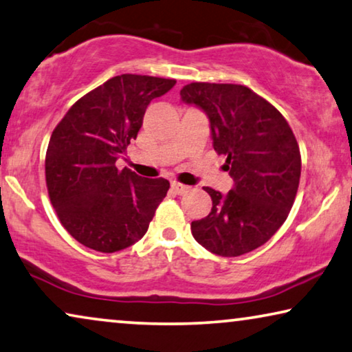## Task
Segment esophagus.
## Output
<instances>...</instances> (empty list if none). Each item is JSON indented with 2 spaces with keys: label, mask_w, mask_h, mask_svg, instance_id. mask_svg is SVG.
<instances>
[{
  "label": "esophagus",
  "mask_w": 352,
  "mask_h": 352,
  "mask_svg": "<svg viewBox=\"0 0 352 352\" xmlns=\"http://www.w3.org/2000/svg\"><path fill=\"white\" fill-rule=\"evenodd\" d=\"M171 188L175 190V193H177V195H184V193L190 190V187L186 184H181V182H176V181L171 182Z\"/></svg>",
  "instance_id": "obj_1"
}]
</instances>
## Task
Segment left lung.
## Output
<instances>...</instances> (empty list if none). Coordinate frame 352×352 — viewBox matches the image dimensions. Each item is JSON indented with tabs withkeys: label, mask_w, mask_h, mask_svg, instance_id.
I'll list each match as a JSON object with an SVG mask.
<instances>
[{
	"label": "left lung",
	"mask_w": 352,
	"mask_h": 352,
	"mask_svg": "<svg viewBox=\"0 0 352 352\" xmlns=\"http://www.w3.org/2000/svg\"><path fill=\"white\" fill-rule=\"evenodd\" d=\"M181 100L210 119L212 147L227 157L233 177L226 193L205 187L211 212L190 226L203 248L238 257L262 246L287 219L300 182L297 140L283 114L251 89L236 84L192 82Z\"/></svg>",
	"instance_id": "8db88e82"
}]
</instances>
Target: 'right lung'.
<instances>
[{
	"label": "right lung",
	"mask_w": 352,
	"mask_h": 352,
	"mask_svg": "<svg viewBox=\"0 0 352 352\" xmlns=\"http://www.w3.org/2000/svg\"><path fill=\"white\" fill-rule=\"evenodd\" d=\"M175 79L120 74L89 91L55 126L45 182L62 226L85 248L116 252L144 236L170 182L146 179L116 162L136 140L154 98Z\"/></svg>",
	"instance_id": "add662e5"
}]
</instances>
